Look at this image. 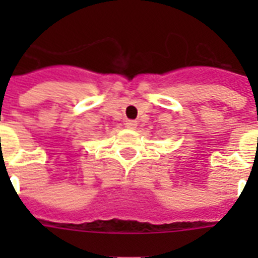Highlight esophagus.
Here are the masks:
<instances>
[{"mask_svg": "<svg viewBox=\"0 0 258 258\" xmlns=\"http://www.w3.org/2000/svg\"><path fill=\"white\" fill-rule=\"evenodd\" d=\"M128 128H135V125H137V120H131V119H127L124 123Z\"/></svg>", "mask_w": 258, "mask_h": 258, "instance_id": "obj_1", "label": "esophagus"}]
</instances>
